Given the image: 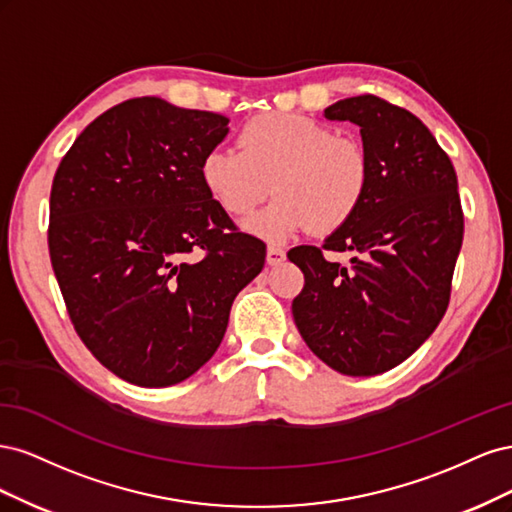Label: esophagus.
I'll return each instance as SVG.
<instances>
[{"mask_svg":"<svg viewBox=\"0 0 512 512\" xmlns=\"http://www.w3.org/2000/svg\"><path fill=\"white\" fill-rule=\"evenodd\" d=\"M284 258H286V252L282 250L280 245H269L267 247V262L269 265H280V262H284Z\"/></svg>","mask_w":512,"mask_h":512,"instance_id":"obj_1","label":"esophagus"}]
</instances>
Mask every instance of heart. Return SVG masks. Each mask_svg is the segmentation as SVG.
I'll return each mask as SVG.
<instances>
[{
    "instance_id": "heart-1",
    "label": "heart",
    "mask_w": 512,
    "mask_h": 512,
    "mask_svg": "<svg viewBox=\"0 0 512 512\" xmlns=\"http://www.w3.org/2000/svg\"><path fill=\"white\" fill-rule=\"evenodd\" d=\"M369 175L361 141L297 113L250 119L239 132V151L213 149L200 162L205 188L230 215H247L271 190L277 194L245 222L269 241L305 228L331 235L346 226L363 203Z\"/></svg>"
}]
</instances>
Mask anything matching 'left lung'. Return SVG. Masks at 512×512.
<instances>
[{
  "instance_id": "left-lung-1",
  "label": "left lung",
  "mask_w": 512,
  "mask_h": 512,
  "mask_svg": "<svg viewBox=\"0 0 512 512\" xmlns=\"http://www.w3.org/2000/svg\"><path fill=\"white\" fill-rule=\"evenodd\" d=\"M361 128L369 185L352 220L322 247L288 252L305 277L292 316L320 361L346 376L384 374L436 331L463 241V211L451 158L425 123L363 94L324 108ZM324 251H352L342 268Z\"/></svg>"
}]
</instances>
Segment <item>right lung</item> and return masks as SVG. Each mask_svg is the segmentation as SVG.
Instances as JSON below:
<instances>
[{
    "label": "right lung",
    "mask_w": 512,
    "mask_h": 512,
    "mask_svg": "<svg viewBox=\"0 0 512 512\" xmlns=\"http://www.w3.org/2000/svg\"><path fill=\"white\" fill-rule=\"evenodd\" d=\"M226 134L224 115L132 98L91 121L55 173L49 254L74 331L136 386L196 374L265 267V241L200 177Z\"/></svg>",
    "instance_id": "obj_1"
}]
</instances>
